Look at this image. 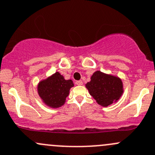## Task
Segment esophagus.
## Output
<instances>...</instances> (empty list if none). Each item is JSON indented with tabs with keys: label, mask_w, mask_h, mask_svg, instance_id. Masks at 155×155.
Returning <instances> with one entry per match:
<instances>
[{
	"label": "esophagus",
	"mask_w": 155,
	"mask_h": 155,
	"mask_svg": "<svg viewBox=\"0 0 155 155\" xmlns=\"http://www.w3.org/2000/svg\"><path fill=\"white\" fill-rule=\"evenodd\" d=\"M76 84H77V85H82V80L76 81Z\"/></svg>",
	"instance_id": "34e87169"
}]
</instances>
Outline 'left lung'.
I'll return each mask as SVG.
<instances>
[{"instance_id":"obj_1","label":"left lung","mask_w":155,"mask_h":155,"mask_svg":"<svg viewBox=\"0 0 155 155\" xmlns=\"http://www.w3.org/2000/svg\"><path fill=\"white\" fill-rule=\"evenodd\" d=\"M89 93L99 105L107 107L120 99L123 93L120 78L96 71L86 84Z\"/></svg>"}]
</instances>
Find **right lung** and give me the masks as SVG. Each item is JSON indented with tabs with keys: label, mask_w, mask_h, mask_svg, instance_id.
Returning a JSON list of instances; mask_svg holds the SVG:
<instances>
[{
	"label": "right lung",
	"mask_w": 155,
	"mask_h": 155,
	"mask_svg": "<svg viewBox=\"0 0 155 155\" xmlns=\"http://www.w3.org/2000/svg\"><path fill=\"white\" fill-rule=\"evenodd\" d=\"M73 87V81L65 80L58 72L55 73L47 79L39 82V97L45 104L51 107H61L68 97L70 89Z\"/></svg>",
	"instance_id": "add662e5"
}]
</instances>
